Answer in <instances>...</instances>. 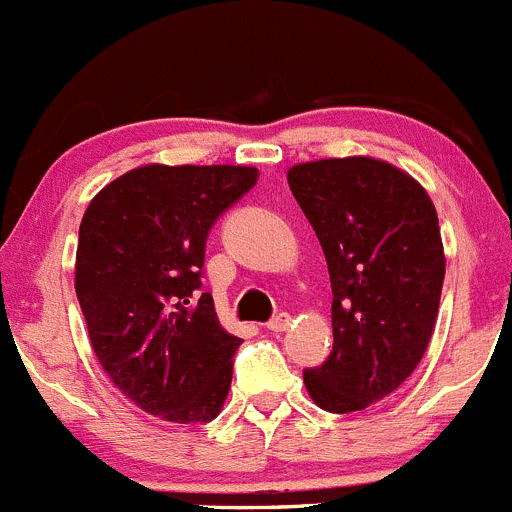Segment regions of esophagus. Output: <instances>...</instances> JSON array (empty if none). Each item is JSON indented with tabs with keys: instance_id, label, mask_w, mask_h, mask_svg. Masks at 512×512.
I'll return each mask as SVG.
<instances>
[{
	"instance_id": "obj_1",
	"label": "esophagus",
	"mask_w": 512,
	"mask_h": 512,
	"mask_svg": "<svg viewBox=\"0 0 512 512\" xmlns=\"http://www.w3.org/2000/svg\"><path fill=\"white\" fill-rule=\"evenodd\" d=\"M289 326H291V316L289 314H276L274 319L266 324V329H269V332H286Z\"/></svg>"
}]
</instances>
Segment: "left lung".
I'll list each match as a JSON object with an SVG mask.
<instances>
[{
    "instance_id": "8db88e82",
    "label": "left lung",
    "mask_w": 512,
    "mask_h": 512,
    "mask_svg": "<svg viewBox=\"0 0 512 512\" xmlns=\"http://www.w3.org/2000/svg\"><path fill=\"white\" fill-rule=\"evenodd\" d=\"M286 178L334 294V352L306 369V392L326 412L364 410L415 372L435 332L445 281L435 203L410 173L369 155L309 160Z\"/></svg>"
}]
</instances>
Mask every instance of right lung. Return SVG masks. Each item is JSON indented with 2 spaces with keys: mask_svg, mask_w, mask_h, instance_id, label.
Listing matches in <instances>:
<instances>
[{
  "mask_svg": "<svg viewBox=\"0 0 512 512\" xmlns=\"http://www.w3.org/2000/svg\"><path fill=\"white\" fill-rule=\"evenodd\" d=\"M256 178L251 165H140L82 216L75 291L87 337L110 382L148 415L196 425L223 410L241 339L198 289L208 231Z\"/></svg>",
  "mask_w": 512,
  "mask_h": 512,
  "instance_id": "right-lung-1",
  "label": "right lung"
}]
</instances>
